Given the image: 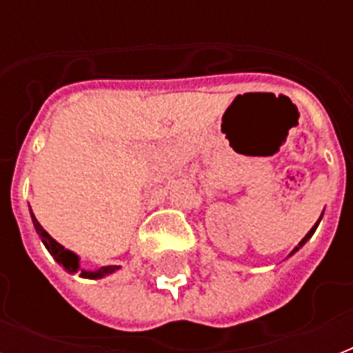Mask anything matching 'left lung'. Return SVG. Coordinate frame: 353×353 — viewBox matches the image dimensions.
Listing matches in <instances>:
<instances>
[{"label": "left lung", "instance_id": "1", "mask_svg": "<svg viewBox=\"0 0 353 353\" xmlns=\"http://www.w3.org/2000/svg\"><path fill=\"white\" fill-rule=\"evenodd\" d=\"M321 218H323V216H321ZM319 221H321V220H319ZM319 221H317V223H315V227H312V231L307 232V234H306V236H304V238H302V241H301V243H299V245H296V247H295V249H293V252H295V251H299V249H301V247H302V245H304V243H306V241H307V240H310V238H312V234H313V232H315V229H317V225H319ZM293 252H291V254H293Z\"/></svg>", "mask_w": 353, "mask_h": 353}]
</instances>
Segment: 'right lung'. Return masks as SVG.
Returning <instances> with one entry per match:
<instances>
[{"instance_id":"right-lung-1","label":"right lung","mask_w":353,"mask_h":353,"mask_svg":"<svg viewBox=\"0 0 353 353\" xmlns=\"http://www.w3.org/2000/svg\"><path fill=\"white\" fill-rule=\"evenodd\" d=\"M30 218H32L36 232L40 234L43 245L47 247V251L51 252L52 258H54L60 265H63V269L69 271V273H77V271H80V276H84V279H102V276H106V274L113 273V271H117L119 269V265H106V268L97 269V271H84V269H80L79 256H77L74 252L69 251V249H65V247L60 245L57 240H52L51 236H49V232L38 223V220H36L34 214H32V210H30Z\"/></svg>"}]
</instances>
